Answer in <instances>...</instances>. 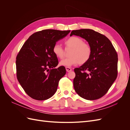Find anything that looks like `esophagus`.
<instances>
[{
  "label": "esophagus",
  "mask_w": 130,
  "mask_h": 130,
  "mask_svg": "<svg viewBox=\"0 0 130 130\" xmlns=\"http://www.w3.org/2000/svg\"><path fill=\"white\" fill-rule=\"evenodd\" d=\"M66 70H67V72H71L72 70V69L70 68H69V67H66Z\"/></svg>",
  "instance_id": "1"
}]
</instances>
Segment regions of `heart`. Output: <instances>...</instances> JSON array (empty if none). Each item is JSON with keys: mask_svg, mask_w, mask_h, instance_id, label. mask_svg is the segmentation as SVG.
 <instances>
[{"mask_svg": "<svg viewBox=\"0 0 130 130\" xmlns=\"http://www.w3.org/2000/svg\"><path fill=\"white\" fill-rule=\"evenodd\" d=\"M67 48L72 49L69 54L70 57L60 61L61 66L71 67L78 63L81 64L87 62L91 56L92 48L87 43L84 42L83 39L77 36L70 37L64 42ZM53 52L57 58H63L64 52L62 46L56 43L53 46Z\"/></svg>", "mask_w": 130, "mask_h": 130, "instance_id": "b5f03b06", "label": "heart"}]
</instances>
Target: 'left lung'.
Wrapping results in <instances>:
<instances>
[{
    "mask_svg": "<svg viewBox=\"0 0 130 130\" xmlns=\"http://www.w3.org/2000/svg\"><path fill=\"white\" fill-rule=\"evenodd\" d=\"M73 35L84 38L92 48L89 60L74 69V89L85 99H98L107 92L117 77V53L107 37L93 30H73L70 36Z\"/></svg>",
    "mask_w": 130,
    "mask_h": 130,
    "instance_id": "obj_1",
    "label": "left lung"
}]
</instances>
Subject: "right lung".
I'll use <instances>...</instances> for the list:
<instances>
[{"label": "right lung", "mask_w": 130, "mask_h": 130, "mask_svg": "<svg viewBox=\"0 0 130 130\" xmlns=\"http://www.w3.org/2000/svg\"><path fill=\"white\" fill-rule=\"evenodd\" d=\"M70 30L53 29L38 31L29 37L16 57L17 79L25 93L32 99L45 100L56 93L58 82L66 73L58 65L53 52L54 45Z\"/></svg>", "instance_id": "obj_1"}]
</instances>
